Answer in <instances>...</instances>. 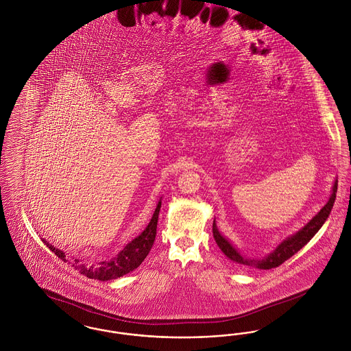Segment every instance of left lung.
I'll return each mask as SVG.
<instances>
[{"mask_svg":"<svg viewBox=\"0 0 351 351\" xmlns=\"http://www.w3.org/2000/svg\"><path fill=\"white\" fill-rule=\"evenodd\" d=\"M337 185L338 180H334L332 195L328 202L319 209L317 215L312 219H309L308 223H305L299 232H296L283 239L275 250L271 251L267 255L261 258H251L238 250L233 243L223 237L218 230L216 221L213 222V237L216 239V243L221 251L232 259L234 263L242 266V267L252 268V269H271V268L279 267L287 259H289L292 255H295L298 251L301 250L312 238L321 229V226L325 223V221L329 217L337 193Z\"/></svg>","mask_w":351,"mask_h":351,"instance_id":"8db88e82","label":"left lung"}]
</instances>
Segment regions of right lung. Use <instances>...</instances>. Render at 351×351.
<instances>
[{
	"mask_svg": "<svg viewBox=\"0 0 351 351\" xmlns=\"http://www.w3.org/2000/svg\"><path fill=\"white\" fill-rule=\"evenodd\" d=\"M160 206H162V200L158 201L155 212L151 217L149 225L146 226V229L136 238H134L132 242H129L122 250L118 252L117 255H114L113 258L106 259V261L88 263L82 259L68 256L64 251L53 247L46 239H42V241L45 245H47V247L58 258H60L64 263L71 265L76 271H79L86 278L97 279L101 282L113 280V279L121 278V276L132 272L135 268L139 267L141 263L145 261V258L149 255L151 247L154 245V241H155V235H156V225H158Z\"/></svg>",
	"mask_w": 351,
	"mask_h": 351,
	"instance_id": "right-lung-1",
	"label": "right lung"
}]
</instances>
